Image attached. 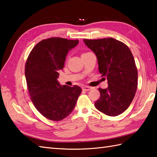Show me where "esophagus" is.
<instances>
[{"mask_svg": "<svg viewBox=\"0 0 157 157\" xmlns=\"http://www.w3.org/2000/svg\"><path fill=\"white\" fill-rule=\"evenodd\" d=\"M92 89L91 87H89V86H84V87L82 88V90L84 91H89Z\"/></svg>", "mask_w": 157, "mask_h": 157, "instance_id": "esophagus-1", "label": "esophagus"}]
</instances>
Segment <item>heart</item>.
Listing matches in <instances>:
<instances>
[{"instance_id":"obj_1","label":"heart","mask_w":157,"mask_h":157,"mask_svg":"<svg viewBox=\"0 0 157 157\" xmlns=\"http://www.w3.org/2000/svg\"><path fill=\"white\" fill-rule=\"evenodd\" d=\"M84 54H85V53H84Z\"/></svg>"}]
</instances>
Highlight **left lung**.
Instances as JSON below:
<instances>
[{
	"mask_svg": "<svg viewBox=\"0 0 157 157\" xmlns=\"http://www.w3.org/2000/svg\"><path fill=\"white\" fill-rule=\"evenodd\" d=\"M84 42L95 53L98 71L108 82L107 88H98L101 97L95 107L109 116L121 114L132 103L138 86V70L131 51L112 38Z\"/></svg>",
	"mask_w": 157,
	"mask_h": 157,
	"instance_id": "left-lung-1",
	"label": "left lung"
}]
</instances>
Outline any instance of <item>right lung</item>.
<instances>
[{"instance_id":"1","label":"right lung","mask_w":157,"mask_h":157,"mask_svg":"<svg viewBox=\"0 0 157 157\" xmlns=\"http://www.w3.org/2000/svg\"><path fill=\"white\" fill-rule=\"evenodd\" d=\"M78 43V40L61 38L43 40L32 50L26 61L25 75L32 101L52 121H61L70 115L82 92L78 86L61 85L57 80L69 51Z\"/></svg>"}]
</instances>
